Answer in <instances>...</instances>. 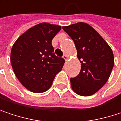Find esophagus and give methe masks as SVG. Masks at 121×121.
<instances>
[{
	"mask_svg": "<svg viewBox=\"0 0 121 121\" xmlns=\"http://www.w3.org/2000/svg\"><path fill=\"white\" fill-rule=\"evenodd\" d=\"M63 58L65 60V61H67L68 60V59H69V56L66 55H63Z\"/></svg>",
	"mask_w": 121,
	"mask_h": 121,
	"instance_id": "esophagus-1",
	"label": "esophagus"
}]
</instances>
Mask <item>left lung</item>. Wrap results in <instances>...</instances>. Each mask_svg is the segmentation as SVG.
Returning a JSON list of instances; mask_svg holds the SVG:
<instances>
[{
	"instance_id": "left-lung-1",
	"label": "left lung",
	"mask_w": 121,
	"mask_h": 121,
	"mask_svg": "<svg viewBox=\"0 0 121 121\" xmlns=\"http://www.w3.org/2000/svg\"><path fill=\"white\" fill-rule=\"evenodd\" d=\"M73 40L81 61L79 74L70 79L72 90L81 96H90L108 81L114 65L111 48L97 31L84 22L63 26Z\"/></svg>"
}]
</instances>
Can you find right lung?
I'll list each match as a JSON object with an SVG mask.
<instances>
[{"instance_id":"add662e5","label":"right lung","mask_w":121,"mask_h":121,"mask_svg":"<svg viewBox=\"0 0 121 121\" xmlns=\"http://www.w3.org/2000/svg\"><path fill=\"white\" fill-rule=\"evenodd\" d=\"M60 26L40 23L19 37L11 50L14 73L27 90L35 93L47 91L65 60L54 53L52 40Z\"/></svg>"}]
</instances>
